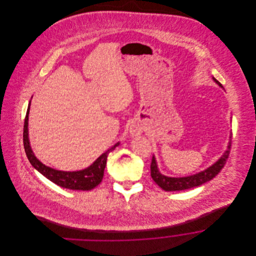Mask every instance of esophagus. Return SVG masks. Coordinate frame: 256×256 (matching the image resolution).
Instances as JSON below:
<instances>
[{"label":"esophagus","mask_w":256,"mask_h":256,"mask_svg":"<svg viewBox=\"0 0 256 256\" xmlns=\"http://www.w3.org/2000/svg\"><path fill=\"white\" fill-rule=\"evenodd\" d=\"M129 132L132 136H139L143 133V127L138 123H132L129 127Z\"/></svg>","instance_id":"obj_1"}]
</instances>
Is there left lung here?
Wrapping results in <instances>:
<instances>
[{"instance_id": "left-lung-1", "label": "left lung", "mask_w": 256, "mask_h": 256, "mask_svg": "<svg viewBox=\"0 0 256 256\" xmlns=\"http://www.w3.org/2000/svg\"><path fill=\"white\" fill-rule=\"evenodd\" d=\"M213 80L219 86L222 88V84L220 82L219 80H217L214 76H213ZM230 145H232V133L230 135V140H228L226 150L224 152L222 156L215 164H213L212 166H210L209 168H207L206 170H204L198 174L188 176H183V178H170V176H166L160 174V172L158 168L156 158H154V156H152V164H150V176H152V180L164 191H182V190H186V189H190L192 187L202 185V184L208 182L211 180H213L219 174L220 170L224 168V166L226 164V162L228 158V154H230Z\"/></svg>"}]
</instances>
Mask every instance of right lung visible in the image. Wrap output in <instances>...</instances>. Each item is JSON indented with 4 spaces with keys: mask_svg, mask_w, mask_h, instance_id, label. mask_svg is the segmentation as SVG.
I'll use <instances>...</instances> for the list:
<instances>
[{
    "mask_svg": "<svg viewBox=\"0 0 256 256\" xmlns=\"http://www.w3.org/2000/svg\"><path fill=\"white\" fill-rule=\"evenodd\" d=\"M30 110V102L28 104V108L26 111V119H24V146L26 154V156L32 164V166L43 174L46 178L50 182L67 189L71 190H82L88 191L92 190L96 187L100 183L102 182L104 178V168L106 166L108 156L110 152H112L115 148L119 146V142L116 143L114 146H111L106 152L100 156L90 166L84 168L82 170L76 172H64L52 168L50 166H45L42 164L34 154L30 138H28V115Z\"/></svg>",
    "mask_w": 256,
    "mask_h": 256,
    "instance_id": "add662e5",
    "label": "right lung"
}]
</instances>
